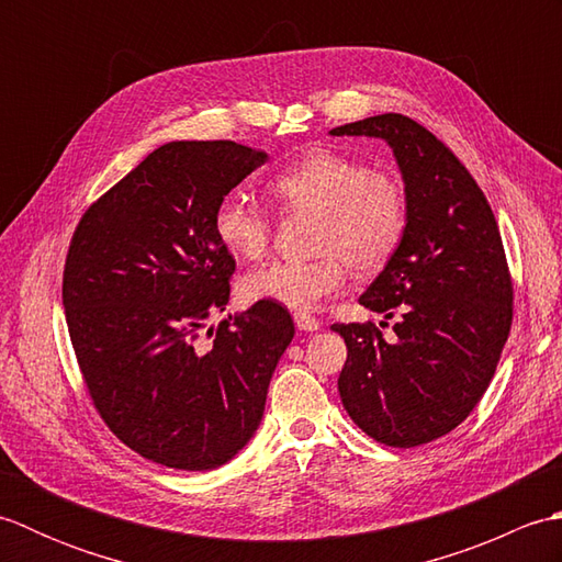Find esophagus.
I'll list each match as a JSON object with an SVG mask.
<instances>
[{
  "instance_id": "esophagus-1",
  "label": "esophagus",
  "mask_w": 562,
  "mask_h": 562,
  "mask_svg": "<svg viewBox=\"0 0 562 562\" xmlns=\"http://www.w3.org/2000/svg\"><path fill=\"white\" fill-rule=\"evenodd\" d=\"M294 324H296V328L306 330V333H314V330L321 328V321L316 316H312V314H306V312H296L294 314Z\"/></svg>"
}]
</instances>
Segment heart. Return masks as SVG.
Instances as JSON below:
<instances>
[{
    "label": "heart",
    "instance_id": "1",
    "mask_svg": "<svg viewBox=\"0 0 562 562\" xmlns=\"http://www.w3.org/2000/svg\"><path fill=\"white\" fill-rule=\"evenodd\" d=\"M284 214L314 217L312 260H272L241 278L246 302H272L312 312L342 290L348 262L374 272L396 254L408 229V200L398 176L350 154L321 149L284 166L270 181ZM268 212L244 193H229L214 210V236L236 258L256 260L270 246Z\"/></svg>",
    "mask_w": 562,
    "mask_h": 562
}]
</instances>
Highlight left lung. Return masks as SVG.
<instances>
[{
  "label": "left lung",
  "instance_id": "left-lung-1",
  "mask_svg": "<svg viewBox=\"0 0 562 562\" xmlns=\"http://www.w3.org/2000/svg\"><path fill=\"white\" fill-rule=\"evenodd\" d=\"M330 135L379 137L393 149L408 200L396 254L360 296L374 324H333L348 345L338 379L355 425L386 447L411 449L461 425L491 384L512 326V278L483 190L427 127L384 113Z\"/></svg>",
  "mask_w": 562,
  "mask_h": 562
}]
</instances>
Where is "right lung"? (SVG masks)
I'll use <instances>...</instances> for the list:
<instances>
[{"mask_svg": "<svg viewBox=\"0 0 562 562\" xmlns=\"http://www.w3.org/2000/svg\"><path fill=\"white\" fill-rule=\"evenodd\" d=\"M266 161L232 139L169 142L71 236L63 304L83 384L123 445L169 469H217L248 445L294 338L288 308L256 302L200 342L236 268L214 210Z\"/></svg>", "mask_w": 562, "mask_h": 562, "instance_id": "right-lung-1", "label": "right lung"}]
</instances>
